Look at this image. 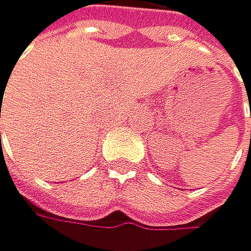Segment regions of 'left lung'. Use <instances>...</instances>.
Segmentation results:
<instances>
[{
	"label": "left lung",
	"instance_id": "8db88e82",
	"mask_svg": "<svg viewBox=\"0 0 251 251\" xmlns=\"http://www.w3.org/2000/svg\"><path fill=\"white\" fill-rule=\"evenodd\" d=\"M245 89H247V88H245ZM249 89H251V88H249ZM249 89H247V94H249ZM249 100H250V97H249Z\"/></svg>",
	"mask_w": 251,
	"mask_h": 251
}]
</instances>
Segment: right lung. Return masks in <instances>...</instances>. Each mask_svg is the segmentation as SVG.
<instances>
[{
    "label": "right lung",
    "mask_w": 251,
    "mask_h": 251,
    "mask_svg": "<svg viewBox=\"0 0 251 251\" xmlns=\"http://www.w3.org/2000/svg\"><path fill=\"white\" fill-rule=\"evenodd\" d=\"M0 137H1V136H0Z\"/></svg>",
    "instance_id": "add662e5"
}]
</instances>
